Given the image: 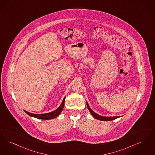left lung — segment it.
I'll list each match as a JSON object with an SVG mask.
<instances>
[{
  "label": "left lung",
  "instance_id": "obj_1",
  "mask_svg": "<svg viewBox=\"0 0 155 155\" xmlns=\"http://www.w3.org/2000/svg\"><path fill=\"white\" fill-rule=\"evenodd\" d=\"M87 108L89 110V111L91 112V114H92V115L93 117L100 120H103V121H109V120H112L114 119H116L117 118H119L120 117H103V116H100L99 115L96 114L94 112L92 111V110L89 107V106L88 105L87 103Z\"/></svg>",
  "mask_w": 155,
  "mask_h": 155
}]
</instances>
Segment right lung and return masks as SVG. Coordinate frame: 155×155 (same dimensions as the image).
<instances>
[{
	"label": "right lung",
	"instance_id": "right-lung-1",
	"mask_svg": "<svg viewBox=\"0 0 155 155\" xmlns=\"http://www.w3.org/2000/svg\"><path fill=\"white\" fill-rule=\"evenodd\" d=\"M64 101H65V97L63 100L61 105L56 110L54 111L51 112L50 113L47 114H31L30 112L26 111L24 110V111L29 116L35 117V118H37V119H45V120H48V119H51L57 117L62 111L63 107H64Z\"/></svg>",
	"mask_w": 155,
	"mask_h": 155
}]
</instances>
